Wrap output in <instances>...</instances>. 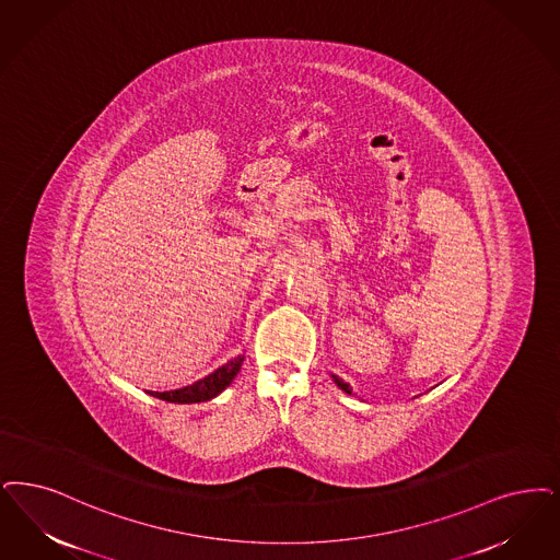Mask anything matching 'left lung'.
Instances as JSON below:
<instances>
[{
  "instance_id": "1",
  "label": "left lung",
  "mask_w": 560,
  "mask_h": 560,
  "mask_svg": "<svg viewBox=\"0 0 560 560\" xmlns=\"http://www.w3.org/2000/svg\"><path fill=\"white\" fill-rule=\"evenodd\" d=\"M334 380H336L337 385H339V387H341L346 394H352V389H350V385H348V383H343V381L337 380L336 375H334Z\"/></svg>"
}]
</instances>
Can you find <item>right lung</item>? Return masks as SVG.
<instances>
[{
    "mask_svg": "<svg viewBox=\"0 0 560 560\" xmlns=\"http://www.w3.org/2000/svg\"><path fill=\"white\" fill-rule=\"evenodd\" d=\"M244 364V357L229 360L223 366H219L214 373L206 375L203 380L196 381L191 385H185L180 389H173V392H152V396H156L160 400L175 404H194L210 400L214 396H219L224 387H229V383L235 380V375L240 373Z\"/></svg>",
    "mask_w": 560,
    "mask_h": 560,
    "instance_id": "obj_1",
    "label": "right lung"
}]
</instances>
